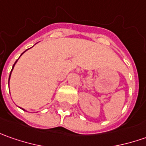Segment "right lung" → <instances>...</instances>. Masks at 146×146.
<instances>
[{
	"mask_svg": "<svg viewBox=\"0 0 146 146\" xmlns=\"http://www.w3.org/2000/svg\"><path fill=\"white\" fill-rule=\"evenodd\" d=\"M28 49H29V48H28ZM27 50H26V51H27ZM26 51H24V52H23V53H22V54H21V55H20V57H21V56H22V55H23V53H25ZM20 57H19V58H20ZM18 60H19V59H18ZM18 60H17V61H16V62H14V66H13V67H12V70H11V72H12V70H13V69H14V66H15V64H16V62H18ZM11 72H10V74H9V79H10V76H11ZM21 109H22V110H24V109H23V108H21ZM25 111H27V110H25Z\"/></svg>",
	"mask_w": 146,
	"mask_h": 146,
	"instance_id": "add662e5",
	"label": "right lung"
}]
</instances>
